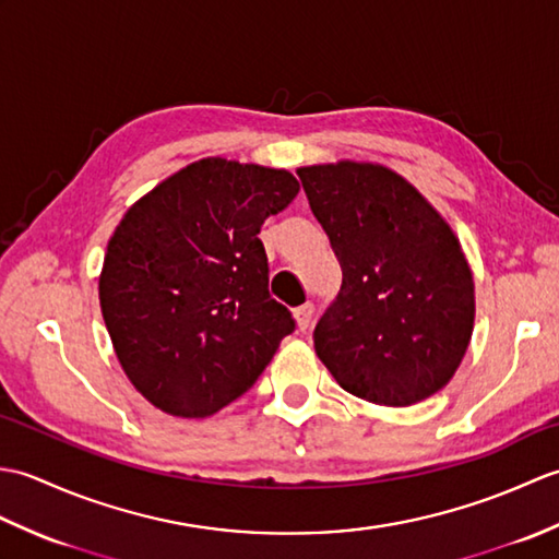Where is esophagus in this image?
<instances>
[{"label":"esophagus","mask_w":559,"mask_h":559,"mask_svg":"<svg viewBox=\"0 0 559 559\" xmlns=\"http://www.w3.org/2000/svg\"><path fill=\"white\" fill-rule=\"evenodd\" d=\"M312 317H314V305L312 302H305L302 307H298V310H295V322H298L300 331L310 329Z\"/></svg>","instance_id":"esophagus-1"}]
</instances>
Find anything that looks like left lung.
Listing matches in <instances>:
<instances>
[{"label":"left lung","instance_id":"left-lung-1","mask_svg":"<svg viewBox=\"0 0 559 559\" xmlns=\"http://www.w3.org/2000/svg\"><path fill=\"white\" fill-rule=\"evenodd\" d=\"M341 264V293L314 350L348 394L413 406L454 377L476 322V286L459 237L406 177L379 163L298 168Z\"/></svg>","mask_w":559,"mask_h":559}]
</instances>
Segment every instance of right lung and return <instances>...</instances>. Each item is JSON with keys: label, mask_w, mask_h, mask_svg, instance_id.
I'll return each instance as SVG.
<instances>
[{"label": "right lung", "mask_w": 559, "mask_h": 559, "mask_svg": "<svg viewBox=\"0 0 559 559\" xmlns=\"http://www.w3.org/2000/svg\"><path fill=\"white\" fill-rule=\"evenodd\" d=\"M300 182L288 170L201 158L129 206L98 278L129 382L177 418H209L252 386L295 329L269 295L261 223Z\"/></svg>", "instance_id": "right-lung-1"}]
</instances>
